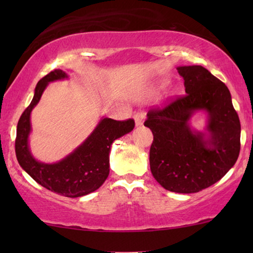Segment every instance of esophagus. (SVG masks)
<instances>
[{"instance_id":"obj_1","label":"esophagus","mask_w":253,"mask_h":253,"mask_svg":"<svg viewBox=\"0 0 253 253\" xmlns=\"http://www.w3.org/2000/svg\"><path fill=\"white\" fill-rule=\"evenodd\" d=\"M134 123H136V126H139L141 124L144 123V120H145V114L144 113H137L134 114Z\"/></svg>"}]
</instances>
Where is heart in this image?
I'll return each mask as SVG.
<instances>
[{"label": "heart", "mask_w": 253, "mask_h": 253, "mask_svg": "<svg viewBox=\"0 0 253 253\" xmlns=\"http://www.w3.org/2000/svg\"><path fill=\"white\" fill-rule=\"evenodd\" d=\"M164 85H165V82L164 81H161V82H159V83H155V84L151 85L150 87L146 89V93H145V95H146L147 98L154 96L155 94H158L159 91H160L162 87H164Z\"/></svg>", "instance_id": "b5f03b06"}]
</instances>
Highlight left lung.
Listing matches in <instances>:
<instances>
[{
    "instance_id": "obj_1",
    "label": "left lung",
    "mask_w": 253,
    "mask_h": 253,
    "mask_svg": "<svg viewBox=\"0 0 253 253\" xmlns=\"http://www.w3.org/2000/svg\"><path fill=\"white\" fill-rule=\"evenodd\" d=\"M186 95L147 113L144 126L153 133L150 166L162 188L195 193L220 181L236 164L241 123L229 89L202 65L177 68ZM197 112L207 114L204 130L192 126Z\"/></svg>"
}]
</instances>
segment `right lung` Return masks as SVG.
Listing matches in <instances>:
<instances>
[{
	"mask_svg": "<svg viewBox=\"0 0 253 253\" xmlns=\"http://www.w3.org/2000/svg\"><path fill=\"white\" fill-rule=\"evenodd\" d=\"M67 71L56 69L40 79L30 106L17 124L16 157L24 170L37 183L58 195L77 198L86 196L103 184L109 175V153L117 138L131 132L134 121H115L102 116L91 134L67 157L54 164L37 160L30 147L31 113L39 103L44 89L51 82L68 79Z\"/></svg>",
	"mask_w": 253,
	"mask_h": 253,
	"instance_id": "obj_1",
	"label": "right lung"
}]
</instances>
